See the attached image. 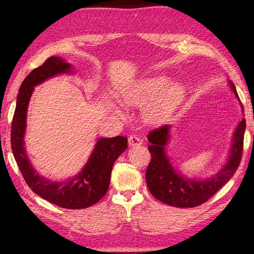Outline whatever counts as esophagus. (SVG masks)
I'll return each instance as SVG.
<instances>
[{"mask_svg":"<svg viewBox=\"0 0 254 254\" xmlns=\"http://www.w3.org/2000/svg\"><path fill=\"white\" fill-rule=\"evenodd\" d=\"M127 142L130 146H137V145H141L143 141L137 135H130V137H128V139H127Z\"/></svg>","mask_w":254,"mask_h":254,"instance_id":"1","label":"esophagus"}]
</instances>
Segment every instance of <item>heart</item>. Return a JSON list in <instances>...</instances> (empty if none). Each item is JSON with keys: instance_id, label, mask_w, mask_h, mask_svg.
Wrapping results in <instances>:
<instances>
[{"instance_id": "1", "label": "heart", "mask_w": 254, "mask_h": 254, "mask_svg": "<svg viewBox=\"0 0 254 254\" xmlns=\"http://www.w3.org/2000/svg\"><path fill=\"white\" fill-rule=\"evenodd\" d=\"M186 94V87L179 80H169L164 74L149 75L123 87L120 91L122 100L127 105L138 107L152 99L145 106L144 117L149 123H160L180 104ZM118 115L122 111L112 106Z\"/></svg>"}]
</instances>
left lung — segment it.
<instances>
[{"instance_id":"left-lung-1","label":"left lung","mask_w":254,"mask_h":254,"mask_svg":"<svg viewBox=\"0 0 254 254\" xmlns=\"http://www.w3.org/2000/svg\"><path fill=\"white\" fill-rule=\"evenodd\" d=\"M229 85L237 99L240 100L234 83L229 82ZM240 105L244 110L242 104ZM169 130L170 126L165 124L155 128L147 136L150 143L148 150L152 155L146 170L147 187L156 198L171 206L182 208L198 206L212 197L226 182L233 178L238 169L244 152L246 120L242 119L236 128L227 164L217 175L202 181L181 176L172 167L166 154V145L169 141Z\"/></svg>"}]
</instances>
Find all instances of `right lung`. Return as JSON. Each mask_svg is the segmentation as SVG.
Wrapping results in <instances>:
<instances>
[{
  "label": "right lung",
  "mask_w": 254,
  "mask_h": 254,
  "mask_svg": "<svg viewBox=\"0 0 254 254\" xmlns=\"http://www.w3.org/2000/svg\"><path fill=\"white\" fill-rule=\"evenodd\" d=\"M72 65L60 57H51L28 74L19 87L10 130L13 155L27 185L38 195L58 206L69 209L89 207L100 201L110 185L113 164L127 147V138H99L87 164L72 179L53 182L40 177L32 168L24 147L27 108L36 85L58 74L69 73Z\"/></svg>",
  "instance_id": "right-lung-1"
}]
</instances>
